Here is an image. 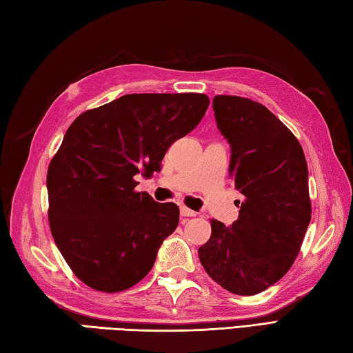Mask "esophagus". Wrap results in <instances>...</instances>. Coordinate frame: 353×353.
Wrapping results in <instances>:
<instances>
[{
    "instance_id": "esophagus-1",
    "label": "esophagus",
    "mask_w": 353,
    "mask_h": 353,
    "mask_svg": "<svg viewBox=\"0 0 353 353\" xmlns=\"http://www.w3.org/2000/svg\"><path fill=\"white\" fill-rule=\"evenodd\" d=\"M181 214H182L183 217H194L197 212L190 210V208H186V206H181Z\"/></svg>"
}]
</instances>
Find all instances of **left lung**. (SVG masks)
<instances>
[{"instance_id": "left-lung-1", "label": "left lung", "mask_w": 353, "mask_h": 353, "mask_svg": "<svg viewBox=\"0 0 353 353\" xmlns=\"http://www.w3.org/2000/svg\"><path fill=\"white\" fill-rule=\"evenodd\" d=\"M212 107L231 143L230 176L243 202L231 228L211 220L199 259L226 291L255 295L277 283L300 252L312 214L306 157L292 131L260 102L217 94Z\"/></svg>"}]
</instances>
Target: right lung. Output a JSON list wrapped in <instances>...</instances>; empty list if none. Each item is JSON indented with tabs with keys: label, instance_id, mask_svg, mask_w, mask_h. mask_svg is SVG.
<instances>
[{
	"label": "right lung",
	"instance_id": "1",
	"mask_svg": "<svg viewBox=\"0 0 353 353\" xmlns=\"http://www.w3.org/2000/svg\"><path fill=\"white\" fill-rule=\"evenodd\" d=\"M203 93H134L87 110L68 127L47 171L48 225L73 274L94 291L134 286L179 223L176 203L137 192L167 150L197 127Z\"/></svg>",
	"mask_w": 353,
	"mask_h": 353
}]
</instances>
